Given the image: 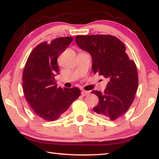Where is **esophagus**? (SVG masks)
I'll use <instances>...</instances> for the list:
<instances>
[{
    "label": "esophagus",
    "mask_w": 159,
    "mask_h": 159,
    "mask_svg": "<svg viewBox=\"0 0 159 159\" xmlns=\"http://www.w3.org/2000/svg\"><path fill=\"white\" fill-rule=\"evenodd\" d=\"M90 94V92L89 91H85V90H83L82 92H81V95L83 96V97H85V96H87V95H88Z\"/></svg>",
    "instance_id": "34e87169"
}]
</instances>
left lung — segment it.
<instances>
[{
	"instance_id": "obj_1",
	"label": "left lung",
	"mask_w": 159,
	"mask_h": 159,
	"mask_svg": "<svg viewBox=\"0 0 159 159\" xmlns=\"http://www.w3.org/2000/svg\"><path fill=\"white\" fill-rule=\"evenodd\" d=\"M80 49L92 56L94 73L108 79L103 93L93 90L98 97L95 114L111 120L117 119L128 111L138 88V74L135 63L125 52L122 41L111 35L76 36Z\"/></svg>"
}]
</instances>
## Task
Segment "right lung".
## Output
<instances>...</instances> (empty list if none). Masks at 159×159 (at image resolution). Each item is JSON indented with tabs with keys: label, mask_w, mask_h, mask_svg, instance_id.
Instances as JSON below:
<instances>
[{
	"label": "right lung",
	"mask_w": 159,
	"mask_h": 159,
	"mask_svg": "<svg viewBox=\"0 0 159 159\" xmlns=\"http://www.w3.org/2000/svg\"><path fill=\"white\" fill-rule=\"evenodd\" d=\"M73 39L60 37L49 44L43 42L32 50L26 62L22 74L24 94L35 114L44 120L58 119L80 95L76 87L58 88L54 78L59 74L57 58Z\"/></svg>",
	"instance_id": "add662e5"
}]
</instances>
